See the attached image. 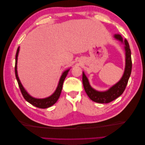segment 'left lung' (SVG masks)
<instances>
[{
    "label": "left lung",
    "mask_w": 145,
    "mask_h": 145,
    "mask_svg": "<svg viewBox=\"0 0 145 145\" xmlns=\"http://www.w3.org/2000/svg\"><path fill=\"white\" fill-rule=\"evenodd\" d=\"M114 37L118 40L122 44H124V48L125 50V68L124 73L121 78L117 82L115 85L112 86L108 90L105 91H99L92 88L88 80L85 75V73L83 72L82 82L85 91L87 93L88 97L95 102L99 103H108L115 100L119 97L125 90L127 87L129 78H130L131 69H132V61L131 57V50L130 46L127 40L125 39L124 42L123 41V38L120 34H115Z\"/></svg>",
    "instance_id": "8db88e82"
}]
</instances>
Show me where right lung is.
I'll return each instance as SVG.
<instances>
[{
    "label": "right lung",
    "instance_id": "obj_1",
    "mask_svg": "<svg viewBox=\"0 0 145 145\" xmlns=\"http://www.w3.org/2000/svg\"><path fill=\"white\" fill-rule=\"evenodd\" d=\"M19 48H20L19 47H18L16 55H15V76H16V79L18 84V87L20 88L21 93L22 94L24 98H25V100L27 101H28L29 103L32 104V105L37 108H43V109L47 108L52 106L53 105H54L57 102L58 98L60 97L61 90H62L64 80L66 78V76L68 74V72H69L70 70V69L63 72V73H62V75H61V77L60 78V80H59V82H58L56 90H55L54 93L52 95H50V97H48L47 98H35L34 97H32V96H30L28 93H27V91L25 90V88H24L23 85H22L19 80V78H18V76L17 65L18 55V52H19Z\"/></svg>",
    "mask_w": 145,
    "mask_h": 145
}]
</instances>
